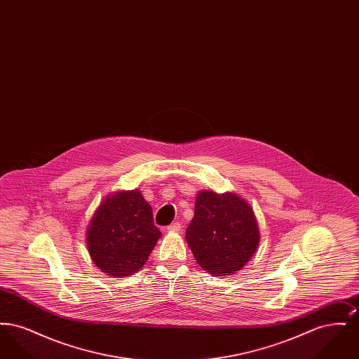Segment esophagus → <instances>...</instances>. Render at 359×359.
<instances>
[{
  "label": "esophagus",
  "mask_w": 359,
  "mask_h": 359,
  "mask_svg": "<svg viewBox=\"0 0 359 359\" xmlns=\"http://www.w3.org/2000/svg\"><path fill=\"white\" fill-rule=\"evenodd\" d=\"M180 229H182V223L180 222H173L167 227V230L168 231H180Z\"/></svg>",
  "instance_id": "34e87169"
}]
</instances>
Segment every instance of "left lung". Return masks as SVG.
<instances>
[{"instance_id": "1", "label": "left lung", "mask_w": 359, "mask_h": 359, "mask_svg": "<svg viewBox=\"0 0 359 359\" xmlns=\"http://www.w3.org/2000/svg\"><path fill=\"white\" fill-rule=\"evenodd\" d=\"M186 239L198 264L214 276L239 271L256 253L259 233L250 205L234 194L203 191Z\"/></svg>"}]
</instances>
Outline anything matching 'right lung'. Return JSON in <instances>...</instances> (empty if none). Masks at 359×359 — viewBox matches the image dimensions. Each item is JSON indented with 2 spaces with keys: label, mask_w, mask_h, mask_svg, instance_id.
<instances>
[{
  "label": "right lung",
  "mask_w": 359,
  "mask_h": 359,
  "mask_svg": "<svg viewBox=\"0 0 359 359\" xmlns=\"http://www.w3.org/2000/svg\"><path fill=\"white\" fill-rule=\"evenodd\" d=\"M160 230L152 207L138 189L104 199L87 231V249L94 264L109 276H130L147 262Z\"/></svg>",
  "instance_id": "obj_1"
}]
</instances>
